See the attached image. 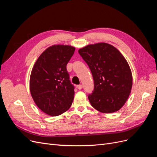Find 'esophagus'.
Returning a JSON list of instances; mask_svg holds the SVG:
<instances>
[{
    "instance_id": "1",
    "label": "esophagus",
    "mask_w": 157,
    "mask_h": 157,
    "mask_svg": "<svg viewBox=\"0 0 157 157\" xmlns=\"http://www.w3.org/2000/svg\"><path fill=\"white\" fill-rule=\"evenodd\" d=\"M77 88L78 89V90L82 89V84H78V85H77Z\"/></svg>"
}]
</instances>
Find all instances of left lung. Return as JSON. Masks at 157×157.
<instances>
[{"mask_svg":"<svg viewBox=\"0 0 157 157\" xmlns=\"http://www.w3.org/2000/svg\"><path fill=\"white\" fill-rule=\"evenodd\" d=\"M78 53L88 65L94 81V90L88 96L92 106L103 113L119 110L132 86V72L124 56L104 42L88 45Z\"/></svg>","mask_w":157,"mask_h":157,"instance_id":"8db88e82","label":"left lung"}]
</instances>
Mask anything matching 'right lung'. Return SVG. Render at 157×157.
Masks as SVG:
<instances>
[{"label":"right lung","instance_id":"obj_1","mask_svg":"<svg viewBox=\"0 0 157 157\" xmlns=\"http://www.w3.org/2000/svg\"><path fill=\"white\" fill-rule=\"evenodd\" d=\"M75 48L53 45L42 52L33 66L30 92L37 107L50 116H58L71 106L75 91L69 80L67 64Z\"/></svg>","mask_w":157,"mask_h":157}]
</instances>
